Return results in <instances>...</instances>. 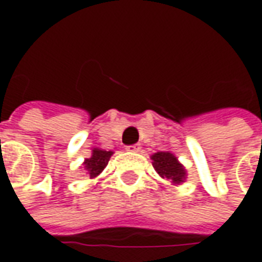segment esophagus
Listing matches in <instances>:
<instances>
[{"instance_id":"34e87169","label":"esophagus","mask_w":262,"mask_h":262,"mask_svg":"<svg viewBox=\"0 0 262 262\" xmlns=\"http://www.w3.org/2000/svg\"><path fill=\"white\" fill-rule=\"evenodd\" d=\"M140 148H142V146H140L139 143H136V144H130V146H127L126 150H127V151H132V153H137V151H140Z\"/></svg>"}]
</instances>
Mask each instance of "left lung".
<instances>
[{
	"label": "left lung",
	"mask_w": 262,
	"mask_h": 262,
	"mask_svg": "<svg viewBox=\"0 0 262 262\" xmlns=\"http://www.w3.org/2000/svg\"><path fill=\"white\" fill-rule=\"evenodd\" d=\"M151 160H153V167L163 178L171 180L176 184H180L185 178L184 167L170 151H159L151 156Z\"/></svg>",
	"instance_id": "left-lung-1"
}]
</instances>
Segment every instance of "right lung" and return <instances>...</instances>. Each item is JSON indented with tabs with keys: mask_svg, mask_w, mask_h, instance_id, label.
<instances>
[{
	"mask_svg": "<svg viewBox=\"0 0 262 262\" xmlns=\"http://www.w3.org/2000/svg\"><path fill=\"white\" fill-rule=\"evenodd\" d=\"M111 156H112V151H105V150H98V148L92 150V156L84 163L90 177H97L106 167Z\"/></svg>",
	"mask_w": 262,
	"mask_h": 262,
	"instance_id": "right-lung-1",
	"label": "right lung"
}]
</instances>
